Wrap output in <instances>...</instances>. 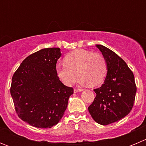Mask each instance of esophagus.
Segmentation results:
<instances>
[{
	"instance_id": "esophagus-1",
	"label": "esophagus",
	"mask_w": 146,
	"mask_h": 146,
	"mask_svg": "<svg viewBox=\"0 0 146 146\" xmlns=\"http://www.w3.org/2000/svg\"><path fill=\"white\" fill-rule=\"evenodd\" d=\"M82 88H74V93H77L80 92V91H82Z\"/></svg>"
}]
</instances>
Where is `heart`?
<instances>
[{
    "label": "heart",
    "instance_id": "b5f03b06",
    "mask_svg": "<svg viewBox=\"0 0 146 146\" xmlns=\"http://www.w3.org/2000/svg\"><path fill=\"white\" fill-rule=\"evenodd\" d=\"M64 62L65 64H56L55 72L60 82L66 86H71L74 83L77 74L80 75V84L89 83L91 86H99L106 77L108 65L101 54L80 49L68 54Z\"/></svg>",
    "mask_w": 146,
    "mask_h": 146
}]
</instances>
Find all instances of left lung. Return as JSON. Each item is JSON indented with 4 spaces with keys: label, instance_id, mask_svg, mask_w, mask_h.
Here are the masks:
<instances>
[{
    "label": "left lung",
    "instance_id": "8db88e82",
    "mask_svg": "<svg viewBox=\"0 0 146 146\" xmlns=\"http://www.w3.org/2000/svg\"><path fill=\"white\" fill-rule=\"evenodd\" d=\"M96 46L106 60L108 73L101 87L94 89L96 97L88 107V111L96 123L108 125L130 113L137 87L133 72L126 62L108 47L101 44Z\"/></svg>",
    "mask_w": 146,
    "mask_h": 146
}]
</instances>
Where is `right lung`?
Listing matches in <instances>:
<instances>
[{"mask_svg": "<svg viewBox=\"0 0 146 146\" xmlns=\"http://www.w3.org/2000/svg\"><path fill=\"white\" fill-rule=\"evenodd\" d=\"M58 47L44 48L30 55L12 77L11 93L19 118L37 128H51L64 114L74 89L58 79L55 66Z\"/></svg>", "mask_w": 146, "mask_h": 146, "instance_id": "1", "label": "right lung"}]
</instances>
